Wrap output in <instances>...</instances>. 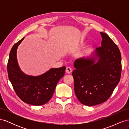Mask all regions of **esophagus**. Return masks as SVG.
Returning <instances> with one entry per match:
<instances>
[{"mask_svg":"<svg viewBox=\"0 0 129 129\" xmlns=\"http://www.w3.org/2000/svg\"><path fill=\"white\" fill-rule=\"evenodd\" d=\"M66 73H67V74H70L71 73H72V69L71 67H67V68H66Z\"/></svg>","mask_w":129,"mask_h":129,"instance_id":"obj_1","label":"esophagus"}]
</instances>
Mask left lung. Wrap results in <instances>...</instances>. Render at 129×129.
<instances>
[{
  "label": "left lung",
  "mask_w": 129,
  "mask_h": 129,
  "mask_svg": "<svg viewBox=\"0 0 129 129\" xmlns=\"http://www.w3.org/2000/svg\"><path fill=\"white\" fill-rule=\"evenodd\" d=\"M100 34L102 46L96 48L92 56L77 58L74 63L76 68L72 73L74 91L80 102L87 106L107 101L121 76L120 50L106 33ZM97 58L98 60L95 63Z\"/></svg>",
  "instance_id": "obj_1"
}]
</instances>
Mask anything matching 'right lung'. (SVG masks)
I'll return each instance as SVG.
<instances>
[{
	"label": "right lung",
	"instance_id": "add662e5",
	"mask_svg": "<svg viewBox=\"0 0 129 129\" xmlns=\"http://www.w3.org/2000/svg\"><path fill=\"white\" fill-rule=\"evenodd\" d=\"M25 38L15 44L12 48L7 63V73L11 83L18 96L23 102L33 105H41L52 98L56 84L64 75L65 66L52 68L38 76L26 75L18 63V47Z\"/></svg>",
	"mask_w": 129,
	"mask_h": 129
}]
</instances>
